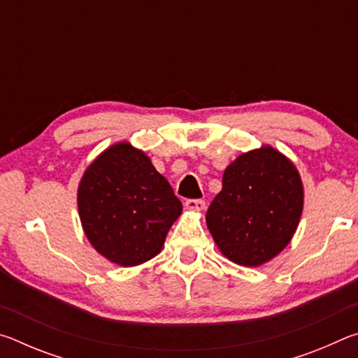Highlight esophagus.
Returning a JSON list of instances; mask_svg holds the SVG:
<instances>
[{"mask_svg":"<svg viewBox=\"0 0 358 358\" xmlns=\"http://www.w3.org/2000/svg\"><path fill=\"white\" fill-rule=\"evenodd\" d=\"M185 207L191 211H202L205 208V202L201 199H189L185 202Z\"/></svg>","mask_w":358,"mask_h":358,"instance_id":"34e87169","label":"esophagus"}]
</instances>
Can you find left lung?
<instances>
[{"label": "left lung", "instance_id": "1", "mask_svg": "<svg viewBox=\"0 0 358 358\" xmlns=\"http://www.w3.org/2000/svg\"><path fill=\"white\" fill-rule=\"evenodd\" d=\"M303 183L294 162L270 145L240 155L222 175L207 211L220 251L234 264L260 266L292 240L303 211Z\"/></svg>", "mask_w": 358, "mask_h": 358}]
</instances>
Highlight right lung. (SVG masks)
Listing matches in <instances>:
<instances>
[{
  "label": "right lung",
  "mask_w": 358,
  "mask_h": 358,
  "mask_svg": "<svg viewBox=\"0 0 358 358\" xmlns=\"http://www.w3.org/2000/svg\"><path fill=\"white\" fill-rule=\"evenodd\" d=\"M77 207L90 243L120 266L157 256L183 210L169 181L129 142L112 145L88 166Z\"/></svg>",
  "instance_id": "right-lung-1"
}]
</instances>
